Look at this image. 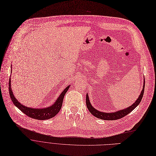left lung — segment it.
<instances>
[{
  "label": "left lung",
  "mask_w": 156,
  "mask_h": 156,
  "mask_svg": "<svg viewBox=\"0 0 156 156\" xmlns=\"http://www.w3.org/2000/svg\"><path fill=\"white\" fill-rule=\"evenodd\" d=\"M144 87H145V80L144 81V85H143V88L142 90L140 93V94L139 95L138 98L137 100L135 101V103H133V104L127 107L126 108H123L119 110H117L116 112H101V111H99L98 110H96L94 108L93 105L91 104V102L90 101V98H89V96L88 94H86V106L89 110V111L91 112V114H93L94 116L96 117L99 118L100 119L103 120H107V121H113V120H117L119 119L122 118L125 115H128L129 114L131 111L134 110L139 104L142 99L144 93Z\"/></svg>",
  "instance_id": "8db88e82"
}]
</instances>
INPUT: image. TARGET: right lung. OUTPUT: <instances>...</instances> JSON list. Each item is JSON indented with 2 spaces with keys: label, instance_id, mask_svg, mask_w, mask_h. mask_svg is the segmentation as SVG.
Listing matches in <instances>:
<instances>
[{
  "label": "right lung",
  "instance_id": "1",
  "mask_svg": "<svg viewBox=\"0 0 156 156\" xmlns=\"http://www.w3.org/2000/svg\"><path fill=\"white\" fill-rule=\"evenodd\" d=\"M12 65H11V68H12ZM11 77L9 80V91L10 94V97L14 105L17 108H18L22 112L26 114L27 116L30 117L35 119L39 120H46L55 117L59 112L62 108L63 100L64 98V96L66 94V91L70 87V86H68L62 92V93L58 96V98L56 99L55 102L52 105H50L48 107L44 108H32L28 107L23 104H21L19 102L17 99L14 97L13 92L11 89Z\"/></svg>",
  "mask_w": 156,
  "mask_h": 156
}]
</instances>
